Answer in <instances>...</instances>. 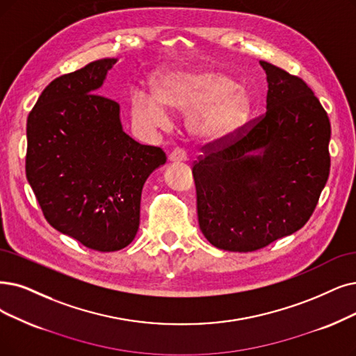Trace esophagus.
<instances>
[{
	"mask_svg": "<svg viewBox=\"0 0 356 356\" xmlns=\"http://www.w3.org/2000/svg\"><path fill=\"white\" fill-rule=\"evenodd\" d=\"M169 162H186L187 161V154L182 149H175L169 153L168 156Z\"/></svg>",
	"mask_w": 356,
	"mask_h": 356,
	"instance_id": "34e87169",
	"label": "esophagus"
}]
</instances>
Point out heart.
<instances>
[{
  "label": "heart",
  "mask_w": 356,
  "mask_h": 356,
  "mask_svg": "<svg viewBox=\"0 0 356 356\" xmlns=\"http://www.w3.org/2000/svg\"><path fill=\"white\" fill-rule=\"evenodd\" d=\"M169 111L188 115V133L198 143L220 145L243 127L251 112L248 92L215 70L169 71L158 77L154 93L134 90L131 115L146 129H162Z\"/></svg>",
  "instance_id": "obj_1"
}]
</instances>
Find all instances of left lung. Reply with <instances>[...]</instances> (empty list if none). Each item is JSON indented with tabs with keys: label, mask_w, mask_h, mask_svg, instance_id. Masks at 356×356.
<instances>
[{
	"label": "left lung",
	"mask_w": 356,
	"mask_h": 356,
	"mask_svg": "<svg viewBox=\"0 0 356 356\" xmlns=\"http://www.w3.org/2000/svg\"><path fill=\"white\" fill-rule=\"evenodd\" d=\"M266 113L193 166L198 225L216 248L248 252L308 222L330 170V121L304 80L260 61Z\"/></svg>",
	"instance_id": "left-lung-1"
}]
</instances>
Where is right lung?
I'll return each instance as SVG.
<instances>
[{
  "instance_id": "1",
  "label": "right lung",
  "mask_w": 356,
  "mask_h": 356,
  "mask_svg": "<svg viewBox=\"0 0 356 356\" xmlns=\"http://www.w3.org/2000/svg\"><path fill=\"white\" fill-rule=\"evenodd\" d=\"M117 61L97 60L55 79L27 118L26 177L45 219L102 252L131 244L141 190L166 162L162 149L125 134L120 105L99 95Z\"/></svg>"
}]
</instances>
